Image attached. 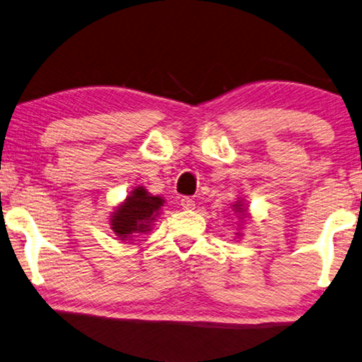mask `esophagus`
<instances>
[{
    "instance_id": "1",
    "label": "esophagus",
    "mask_w": 362,
    "mask_h": 362,
    "mask_svg": "<svg viewBox=\"0 0 362 362\" xmlns=\"http://www.w3.org/2000/svg\"><path fill=\"white\" fill-rule=\"evenodd\" d=\"M180 204H182L183 209H194V202H193L192 198H188V197H182Z\"/></svg>"
}]
</instances>
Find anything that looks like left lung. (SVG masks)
Instances as JSON below:
<instances>
[{
  "mask_svg": "<svg viewBox=\"0 0 362 362\" xmlns=\"http://www.w3.org/2000/svg\"><path fill=\"white\" fill-rule=\"evenodd\" d=\"M235 206V209H238V212H245V209L242 208L243 204H240V203H237V204H233Z\"/></svg>",
  "mask_w": 362,
  "mask_h": 362,
  "instance_id": "left-lung-1",
  "label": "left lung"
}]
</instances>
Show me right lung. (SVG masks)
Masks as SVG:
<instances>
[{
	"instance_id": "1",
	"label": "right lung",
	"mask_w": 362,
	"mask_h": 362,
	"mask_svg": "<svg viewBox=\"0 0 362 362\" xmlns=\"http://www.w3.org/2000/svg\"><path fill=\"white\" fill-rule=\"evenodd\" d=\"M163 203V198L151 197L143 187L135 188L114 212L111 228L120 240H132L136 233H146Z\"/></svg>"
}]
</instances>
